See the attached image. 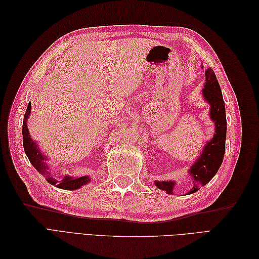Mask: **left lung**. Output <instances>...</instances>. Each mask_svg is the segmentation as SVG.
<instances>
[{
  "instance_id": "8db88e82",
  "label": "left lung",
  "mask_w": 259,
  "mask_h": 259,
  "mask_svg": "<svg viewBox=\"0 0 259 259\" xmlns=\"http://www.w3.org/2000/svg\"><path fill=\"white\" fill-rule=\"evenodd\" d=\"M203 68V66H202ZM203 97L210 105L209 115L215 123V134L209 142L203 148L201 155L195 161L189 169L192 188L188 194L197 192L202 186H205L210 182L221 167L224 154L226 150V132L227 120L225 103L221 86L216 79L213 69H205V84L203 89ZM155 186L161 190L166 191L168 194H173L175 182H155Z\"/></svg>"
}]
</instances>
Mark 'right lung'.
<instances>
[{
  "mask_svg": "<svg viewBox=\"0 0 259 259\" xmlns=\"http://www.w3.org/2000/svg\"><path fill=\"white\" fill-rule=\"evenodd\" d=\"M31 112V103H29L27 110L25 113V116H23V122H22V145L23 149H25V152L28 156V159L30 163L32 164L33 167L41 173L48 182L51 185L56 186L60 189H65V190H76L81 188L82 186L89 184L91 182V177L90 176H77V177H71V176H65L61 179H56L55 177L52 176L50 173V168L48 166V163L45 161L48 160L46 156L40 151L36 143H34L32 139L30 137V133L28 131L27 126V120L30 115Z\"/></svg>",
  "mask_w": 259,
  "mask_h": 259,
  "instance_id": "right-lung-1",
  "label": "right lung"
}]
</instances>
